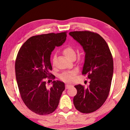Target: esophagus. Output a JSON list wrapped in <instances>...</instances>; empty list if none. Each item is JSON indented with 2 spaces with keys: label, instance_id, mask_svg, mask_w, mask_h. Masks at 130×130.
Returning a JSON list of instances; mask_svg holds the SVG:
<instances>
[{
  "label": "esophagus",
  "instance_id": "1",
  "mask_svg": "<svg viewBox=\"0 0 130 130\" xmlns=\"http://www.w3.org/2000/svg\"><path fill=\"white\" fill-rule=\"evenodd\" d=\"M70 87H71V85H69V84H66V85H65V88L66 89H68Z\"/></svg>",
  "mask_w": 130,
  "mask_h": 130
}]
</instances>
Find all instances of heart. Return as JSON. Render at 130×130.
<instances>
[{
    "label": "heart",
    "mask_w": 130,
    "mask_h": 130,
    "mask_svg": "<svg viewBox=\"0 0 130 130\" xmlns=\"http://www.w3.org/2000/svg\"><path fill=\"white\" fill-rule=\"evenodd\" d=\"M62 53L66 58L68 60H72L75 58L76 57V50L74 48L70 45H68L62 50ZM53 65H55V59L53 58L52 61ZM76 76V72L70 71L63 72L60 75V78L64 82L70 83L73 81Z\"/></svg>",
    "instance_id": "obj_1"
}]
</instances>
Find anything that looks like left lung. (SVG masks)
<instances>
[{
    "label": "left lung",
    "instance_id": "8db88e82",
    "mask_svg": "<svg viewBox=\"0 0 130 130\" xmlns=\"http://www.w3.org/2000/svg\"><path fill=\"white\" fill-rule=\"evenodd\" d=\"M80 43L85 52L83 75L90 79L87 88L74 86L77 94L73 98L74 107L81 113H89L102 106L108 96L113 72V62L107 43L99 34L89 31L69 32Z\"/></svg>",
    "mask_w": 130,
    "mask_h": 130
}]
</instances>
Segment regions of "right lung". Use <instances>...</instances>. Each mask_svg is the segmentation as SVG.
<instances>
[{
	"mask_svg": "<svg viewBox=\"0 0 130 130\" xmlns=\"http://www.w3.org/2000/svg\"><path fill=\"white\" fill-rule=\"evenodd\" d=\"M67 31L49 33L30 37L18 53L15 61V75L22 99L28 109L40 115H49L56 109L65 90V84L53 81L50 89L46 87L55 76L50 55L56 46L65 42Z\"/></svg>",
	"mask_w": 130,
	"mask_h": 130,
	"instance_id": "1",
	"label": "right lung"
}]
</instances>
